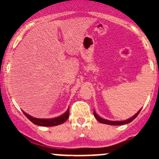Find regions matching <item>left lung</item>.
Returning a JSON list of instances; mask_svg holds the SVG:
<instances>
[{"label":"left lung","mask_w":159,"mask_h":159,"mask_svg":"<svg viewBox=\"0 0 159 159\" xmlns=\"http://www.w3.org/2000/svg\"><path fill=\"white\" fill-rule=\"evenodd\" d=\"M141 110H142V109L139 110V111H138L137 113L135 114V115H133L131 118H130L127 120H124V121H109V120L105 119V118H102V117H100L98 115H97V114H96V112H95V111H94V117H95L96 119H97L98 121H99V122L102 123V124L109 125H122L128 124V123H130L131 121H132L133 120H134V118H135L136 117L138 116V115H139V112L141 111Z\"/></svg>","instance_id":"1"}]
</instances>
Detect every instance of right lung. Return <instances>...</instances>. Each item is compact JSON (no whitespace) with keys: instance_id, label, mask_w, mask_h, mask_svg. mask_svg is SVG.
<instances>
[{"instance_id":"add662e5","label":"right lung","mask_w":159,"mask_h":159,"mask_svg":"<svg viewBox=\"0 0 159 159\" xmlns=\"http://www.w3.org/2000/svg\"><path fill=\"white\" fill-rule=\"evenodd\" d=\"M25 116L34 123V125L39 126H44V127H51V126L58 125L63 124L64 122L68 120V117H69V108L67 109L66 111L63 114V115H60L58 117H56L54 118H37L34 117L30 116V115L27 114L26 112L23 111Z\"/></svg>"}]
</instances>
